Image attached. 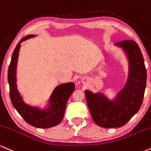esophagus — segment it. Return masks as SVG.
<instances>
[{
    "mask_svg": "<svg viewBox=\"0 0 151 151\" xmlns=\"http://www.w3.org/2000/svg\"><path fill=\"white\" fill-rule=\"evenodd\" d=\"M82 83H86L87 81H88V78H82Z\"/></svg>",
    "mask_w": 151,
    "mask_h": 151,
    "instance_id": "esophagus-1",
    "label": "esophagus"
}]
</instances>
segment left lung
<instances>
[{"instance_id": "obj_1", "label": "left lung", "mask_w": 151, "mask_h": 151, "mask_svg": "<svg viewBox=\"0 0 151 151\" xmlns=\"http://www.w3.org/2000/svg\"><path fill=\"white\" fill-rule=\"evenodd\" d=\"M129 59L128 81L116 100H109L104 94L86 90V97L95 123L104 128L122 127L139 110L146 86L147 73L142 53L135 41L117 42Z\"/></svg>"}]
</instances>
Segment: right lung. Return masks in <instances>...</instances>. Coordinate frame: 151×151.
<instances>
[{
  "instance_id": "1",
  "label": "right lung",
  "mask_w": 151,
  "mask_h": 151,
  "mask_svg": "<svg viewBox=\"0 0 151 151\" xmlns=\"http://www.w3.org/2000/svg\"><path fill=\"white\" fill-rule=\"evenodd\" d=\"M33 37H35V35H30L23 37L17 44L12 53L8 73L10 97L13 107L27 123L37 128H50L59 124L63 119L66 103L70 95L75 90V84L73 83H68L56 87L49 99V107L46 109L32 107L24 103L17 89L16 67L20 43Z\"/></svg>"
}]
</instances>
